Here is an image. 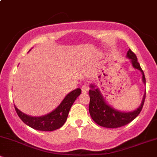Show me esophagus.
<instances>
[{
	"label": "esophagus",
	"mask_w": 157,
	"mask_h": 157,
	"mask_svg": "<svg viewBox=\"0 0 157 157\" xmlns=\"http://www.w3.org/2000/svg\"><path fill=\"white\" fill-rule=\"evenodd\" d=\"M81 89H82V94H86L89 91V86H87V84H84L83 86H82V88H81Z\"/></svg>",
	"instance_id": "esophagus-1"
}]
</instances>
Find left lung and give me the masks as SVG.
Segmentation results:
<instances>
[{
  "mask_svg": "<svg viewBox=\"0 0 157 157\" xmlns=\"http://www.w3.org/2000/svg\"><path fill=\"white\" fill-rule=\"evenodd\" d=\"M126 57L130 59L132 66L136 69L141 71L142 77V80L144 84H145V77L143 71L140 67L138 63L137 58L135 54L129 49L127 52ZM89 97V113L91 118L97 125L102 127L109 128H116L124 126L132 120H134L139 113L142 111L145 99V92L144 94L142 100L140 105L136 110L131 111H121L110 105L106 102L105 100L100 92V89L94 84H90Z\"/></svg>",
  "mask_w": 157,
  "mask_h": 157,
  "instance_id": "left-lung-1",
  "label": "left lung"
}]
</instances>
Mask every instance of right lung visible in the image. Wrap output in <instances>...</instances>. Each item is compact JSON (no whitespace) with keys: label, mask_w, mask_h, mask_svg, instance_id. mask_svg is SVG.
<instances>
[{"label":"right lung","mask_w":157,"mask_h":157,"mask_svg":"<svg viewBox=\"0 0 157 157\" xmlns=\"http://www.w3.org/2000/svg\"><path fill=\"white\" fill-rule=\"evenodd\" d=\"M81 89H77L68 93L60 104L52 112L41 117H32L23 113L15 105L16 112L21 120L35 130L52 131L60 128L67 120L68 112L75 100L80 96Z\"/></svg>","instance_id":"right-lung-1"}]
</instances>
